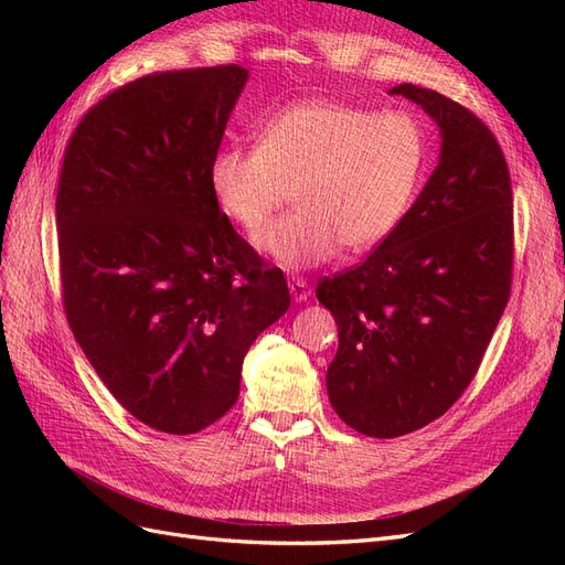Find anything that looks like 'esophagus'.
I'll use <instances>...</instances> for the list:
<instances>
[{"label": "esophagus", "instance_id": "1", "mask_svg": "<svg viewBox=\"0 0 565 565\" xmlns=\"http://www.w3.org/2000/svg\"><path fill=\"white\" fill-rule=\"evenodd\" d=\"M289 295H292L295 301H306L311 297V285L303 278H292L289 280Z\"/></svg>", "mask_w": 565, "mask_h": 565}]
</instances>
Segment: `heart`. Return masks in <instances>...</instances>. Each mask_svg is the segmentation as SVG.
I'll return each mask as SVG.
<instances>
[{
    "label": "heart",
    "instance_id": "heart-1",
    "mask_svg": "<svg viewBox=\"0 0 565 565\" xmlns=\"http://www.w3.org/2000/svg\"><path fill=\"white\" fill-rule=\"evenodd\" d=\"M424 162L426 134L413 115L316 98L268 117L254 148H221L210 185L221 212L247 231L295 188L297 210L256 235V247L301 270L341 245L365 252L386 241L417 195Z\"/></svg>",
    "mask_w": 565,
    "mask_h": 565
}]
</instances>
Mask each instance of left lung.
Listing matches in <instances>:
<instances>
[{
    "label": "left lung",
    "mask_w": 565,
    "mask_h": 565,
    "mask_svg": "<svg viewBox=\"0 0 565 565\" xmlns=\"http://www.w3.org/2000/svg\"><path fill=\"white\" fill-rule=\"evenodd\" d=\"M391 94L438 125V167L396 231L316 289L339 330L330 403L372 438L417 431L465 393L504 313L514 266L511 179L492 131L438 92L398 84Z\"/></svg>",
    "instance_id": "1"
}]
</instances>
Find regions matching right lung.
<instances>
[{
  "label": "right lung",
  "instance_id": "obj_1",
  "mask_svg": "<svg viewBox=\"0 0 565 565\" xmlns=\"http://www.w3.org/2000/svg\"><path fill=\"white\" fill-rule=\"evenodd\" d=\"M247 77L231 63L134 79L82 117L61 167L67 324L117 403L164 434L224 417L252 341L289 309L282 270L210 185Z\"/></svg>",
  "mask_w": 565,
  "mask_h": 565
}]
</instances>
